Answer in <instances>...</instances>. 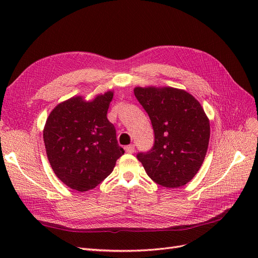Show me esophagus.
<instances>
[{
    "label": "esophagus",
    "instance_id": "esophagus-1",
    "mask_svg": "<svg viewBox=\"0 0 258 258\" xmlns=\"http://www.w3.org/2000/svg\"><path fill=\"white\" fill-rule=\"evenodd\" d=\"M124 151H126V153H128V154H134V152H135V145L134 144L127 145L126 147H124Z\"/></svg>",
    "mask_w": 258,
    "mask_h": 258
}]
</instances>
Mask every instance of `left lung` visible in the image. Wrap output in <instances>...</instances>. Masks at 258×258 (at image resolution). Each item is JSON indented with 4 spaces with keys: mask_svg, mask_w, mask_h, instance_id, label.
Listing matches in <instances>:
<instances>
[{
    "mask_svg": "<svg viewBox=\"0 0 258 258\" xmlns=\"http://www.w3.org/2000/svg\"><path fill=\"white\" fill-rule=\"evenodd\" d=\"M135 96L150 116L153 147L140 152L147 175L169 188L184 186L197 174L210 140V122L198 101L172 87H136Z\"/></svg>",
    "mask_w": 258,
    "mask_h": 258,
    "instance_id": "left-lung-1",
    "label": "left lung"
}]
</instances>
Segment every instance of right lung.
Here are the masks:
<instances>
[{"label":"right lung","instance_id":"1","mask_svg":"<svg viewBox=\"0 0 258 258\" xmlns=\"http://www.w3.org/2000/svg\"><path fill=\"white\" fill-rule=\"evenodd\" d=\"M112 99V91L89 102L73 97L54 107L46 120L43 138L47 158L54 174L70 188H95L124 153L106 117Z\"/></svg>","mask_w":258,"mask_h":258}]
</instances>
